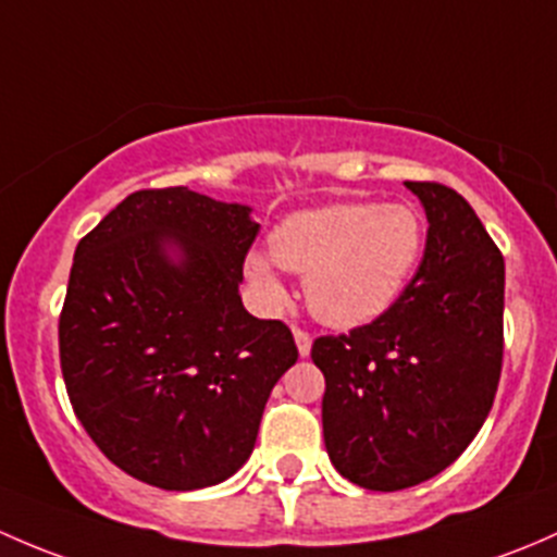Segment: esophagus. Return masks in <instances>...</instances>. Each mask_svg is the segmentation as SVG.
Returning a JSON list of instances; mask_svg holds the SVG:
<instances>
[{"instance_id":"obj_1","label":"esophagus","mask_w":557,"mask_h":557,"mask_svg":"<svg viewBox=\"0 0 557 557\" xmlns=\"http://www.w3.org/2000/svg\"><path fill=\"white\" fill-rule=\"evenodd\" d=\"M295 343H297V354H300V357H308V354H311L313 337L308 335V332L297 330V326H295Z\"/></svg>"}]
</instances>
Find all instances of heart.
<instances>
[{"label": "heart", "mask_w": 557, "mask_h": 557, "mask_svg": "<svg viewBox=\"0 0 557 557\" xmlns=\"http://www.w3.org/2000/svg\"><path fill=\"white\" fill-rule=\"evenodd\" d=\"M423 246L426 222L416 206L326 203L281 220L271 255L249 251L244 273L268 308L289 300L278 265L300 273L313 317L337 330H354L381 319L405 295Z\"/></svg>", "instance_id": "obj_1"}]
</instances>
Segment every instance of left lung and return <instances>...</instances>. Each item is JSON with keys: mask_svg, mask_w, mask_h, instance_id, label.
<instances>
[{"mask_svg": "<svg viewBox=\"0 0 557 557\" xmlns=\"http://www.w3.org/2000/svg\"><path fill=\"white\" fill-rule=\"evenodd\" d=\"M426 211V249L405 295L372 324L319 337L321 423L337 472L403 491L450 467L488 418L502 375L504 257L472 206L405 182Z\"/></svg>", "mask_w": 557, "mask_h": 557, "instance_id": "left-lung-1", "label": "left lung"}]
</instances>
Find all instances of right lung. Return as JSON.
<instances>
[{
  "mask_svg": "<svg viewBox=\"0 0 557 557\" xmlns=\"http://www.w3.org/2000/svg\"><path fill=\"white\" fill-rule=\"evenodd\" d=\"M257 231L251 206L165 187L131 193L74 249L59 324L69 399L141 483L198 491L233 478L297 362L289 326L240 302Z\"/></svg>",
  "mask_w": 557,
  "mask_h": 557,
  "instance_id": "obj_1",
  "label": "right lung"
}]
</instances>
